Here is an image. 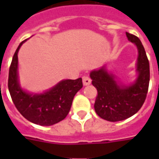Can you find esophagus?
I'll list each match as a JSON object with an SVG mask.
<instances>
[{"mask_svg":"<svg viewBox=\"0 0 159 159\" xmlns=\"http://www.w3.org/2000/svg\"><path fill=\"white\" fill-rule=\"evenodd\" d=\"M83 85H89L90 83H91V79H90L89 76H84L83 77Z\"/></svg>","mask_w":159,"mask_h":159,"instance_id":"1","label":"esophagus"}]
</instances>
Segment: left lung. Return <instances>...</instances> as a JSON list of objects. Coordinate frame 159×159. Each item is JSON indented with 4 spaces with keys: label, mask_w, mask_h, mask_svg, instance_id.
I'll return each mask as SVG.
<instances>
[{
    "label": "left lung",
    "mask_w": 159,
    "mask_h": 159,
    "mask_svg": "<svg viewBox=\"0 0 159 159\" xmlns=\"http://www.w3.org/2000/svg\"><path fill=\"white\" fill-rule=\"evenodd\" d=\"M127 37L138 48L137 71L139 73L135 83L129 87L119 86L112 75L105 67L90 73L92 84L96 88L97 94L94 110L98 116L110 122L122 121L132 117L143 106L147 98L150 66L140 40L134 35L126 32Z\"/></svg>",
    "instance_id": "8db88e82"
}]
</instances>
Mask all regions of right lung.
I'll use <instances>...</instances> for the list:
<instances>
[{"label": "right lung", "mask_w": 159, "mask_h": 159, "mask_svg": "<svg viewBox=\"0 0 159 159\" xmlns=\"http://www.w3.org/2000/svg\"><path fill=\"white\" fill-rule=\"evenodd\" d=\"M14 52L9 68L8 89L17 110L26 119L36 124L49 126L65 119L68 115L73 98L83 88L82 78L63 80L48 92L30 94L20 88L18 81V52Z\"/></svg>", "instance_id": "obj_1"}]
</instances>
